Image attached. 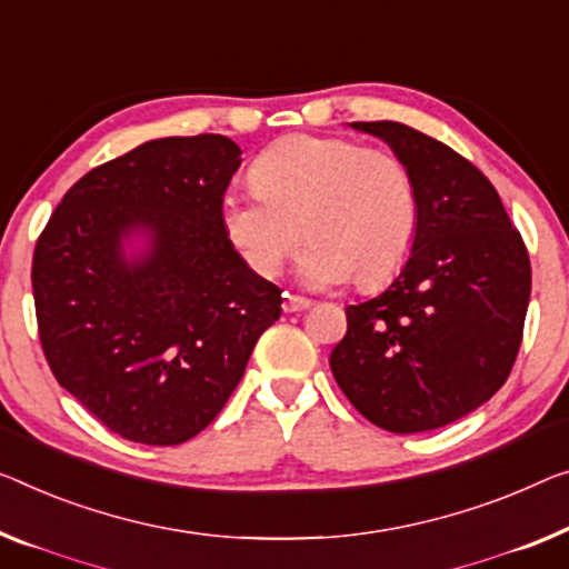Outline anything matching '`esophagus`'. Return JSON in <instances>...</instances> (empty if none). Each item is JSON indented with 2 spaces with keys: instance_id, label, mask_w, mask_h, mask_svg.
Instances as JSON below:
<instances>
[{
  "instance_id": "1",
  "label": "esophagus",
  "mask_w": 569,
  "mask_h": 569,
  "mask_svg": "<svg viewBox=\"0 0 569 569\" xmlns=\"http://www.w3.org/2000/svg\"><path fill=\"white\" fill-rule=\"evenodd\" d=\"M311 307V299H307V296H296V293H286L283 299V311L286 313H293V311H303Z\"/></svg>"
}]
</instances>
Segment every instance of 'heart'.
<instances>
[{"mask_svg":"<svg viewBox=\"0 0 569 569\" xmlns=\"http://www.w3.org/2000/svg\"><path fill=\"white\" fill-rule=\"evenodd\" d=\"M250 178L256 189L224 197L222 222L258 276H276L301 232L311 237L299 256L309 286L355 276L358 286L376 288L409 260L419 193L396 152L350 138L291 134L252 160Z\"/></svg>","mask_w":569,"mask_h":569,"instance_id":"b5f03b06","label":"heart"}]
</instances>
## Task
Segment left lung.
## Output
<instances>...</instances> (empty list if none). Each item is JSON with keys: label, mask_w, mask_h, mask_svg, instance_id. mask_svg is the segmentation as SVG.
<instances>
[{"label": "left lung", "mask_w": 569, "mask_h": 569, "mask_svg": "<svg viewBox=\"0 0 569 569\" xmlns=\"http://www.w3.org/2000/svg\"><path fill=\"white\" fill-rule=\"evenodd\" d=\"M409 163L419 232L401 276L347 307L329 358L337 386L393 435L439 429L506 383L523 337L531 262L493 183L468 158L401 122H352Z\"/></svg>", "instance_id": "1"}]
</instances>
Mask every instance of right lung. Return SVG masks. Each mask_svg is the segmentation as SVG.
<instances>
[{
  "label": "right lung",
  "mask_w": 569,
  "mask_h": 569,
  "mask_svg": "<svg viewBox=\"0 0 569 569\" xmlns=\"http://www.w3.org/2000/svg\"><path fill=\"white\" fill-rule=\"evenodd\" d=\"M240 156L224 134L150 140L81 176L38 237L42 355L130 442L171 447L207 429L281 317V288L248 268L222 222ZM132 229L153 244L138 263L121 256Z\"/></svg>",
  "instance_id": "1"
}]
</instances>
